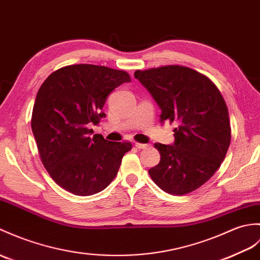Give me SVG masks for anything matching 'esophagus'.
I'll return each instance as SVG.
<instances>
[{
  "instance_id": "obj_1",
  "label": "esophagus",
  "mask_w": 260,
  "mask_h": 260,
  "mask_svg": "<svg viewBox=\"0 0 260 260\" xmlns=\"http://www.w3.org/2000/svg\"><path fill=\"white\" fill-rule=\"evenodd\" d=\"M135 146L138 148V149H146L149 147L148 144H142V143H136Z\"/></svg>"
}]
</instances>
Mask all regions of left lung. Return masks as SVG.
<instances>
[{"instance_id": "left-lung-1", "label": "left lung", "mask_w": 260, "mask_h": 260, "mask_svg": "<svg viewBox=\"0 0 260 260\" xmlns=\"http://www.w3.org/2000/svg\"><path fill=\"white\" fill-rule=\"evenodd\" d=\"M161 110L160 122L177 123L174 145L156 143L158 165L149 176L172 195L196 190L225 159L232 129L228 108L207 76L182 65H165L134 73Z\"/></svg>"}]
</instances>
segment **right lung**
<instances>
[{"label":"right lung","mask_w":260,"mask_h":260,"mask_svg":"<svg viewBox=\"0 0 260 260\" xmlns=\"http://www.w3.org/2000/svg\"><path fill=\"white\" fill-rule=\"evenodd\" d=\"M125 82H131L125 71L76 64L54 71L39 89L31 126L40 157L54 182L72 194L105 189L132 149L129 142L92 137L88 128L105 116L107 95Z\"/></svg>","instance_id":"obj_1"}]
</instances>
